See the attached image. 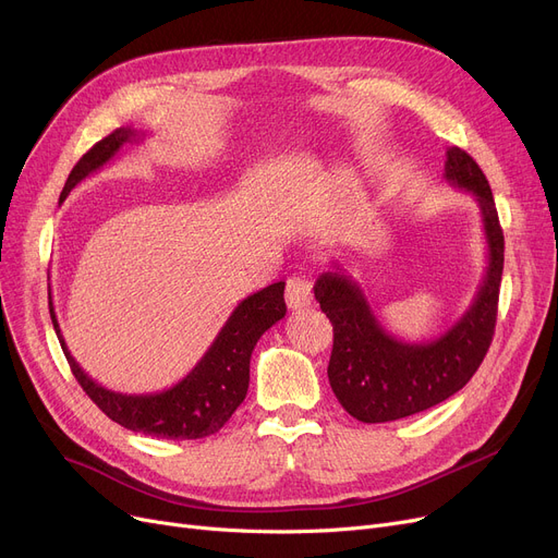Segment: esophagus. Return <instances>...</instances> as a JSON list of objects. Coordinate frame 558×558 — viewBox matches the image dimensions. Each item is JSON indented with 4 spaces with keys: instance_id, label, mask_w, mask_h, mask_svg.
Instances as JSON below:
<instances>
[{
    "instance_id": "34e87169",
    "label": "esophagus",
    "mask_w": 558,
    "mask_h": 558,
    "mask_svg": "<svg viewBox=\"0 0 558 558\" xmlns=\"http://www.w3.org/2000/svg\"><path fill=\"white\" fill-rule=\"evenodd\" d=\"M313 300V286L306 277H290L286 283V304L288 308H306Z\"/></svg>"
}]
</instances>
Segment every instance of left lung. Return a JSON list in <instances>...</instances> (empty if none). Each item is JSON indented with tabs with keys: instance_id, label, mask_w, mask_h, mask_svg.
<instances>
[{
	"instance_id": "left-lung-1",
	"label": "left lung",
	"mask_w": 558,
	"mask_h": 558,
	"mask_svg": "<svg viewBox=\"0 0 558 558\" xmlns=\"http://www.w3.org/2000/svg\"><path fill=\"white\" fill-rule=\"evenodd\" d=\"M445 179L480 204L488 245L486 277L457 325L436 340L404 342L381 327L361 286L340 268L323 272L313 286L333 325L327 367L331 390L361 422H392L445 402L472 379L493 342L504 270V233L493 191L482 168L459 147L447 149Z\"/></svg>"
}]
</instances>
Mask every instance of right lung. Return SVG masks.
<instances>
[{"label": "right lung", "mask_w": 558, "mask_h": 558, "mask_svg": "<svg viewBox=\"0 0 558 558\" xmlns=\"http://www.w3.org/2000/svg\"><path fill=\"white\" fill-rule=\"evenodd\" d=\"M141 138L143 134H138L136 129L120 126L113 134L93 145L72 168L61 193V202L70 195L76 183H82L88 174L109 163L122 145L136 143ZM283 286V281H277L245 298L233 308L214 344H210L189 375L168 390L145 395L116 392L93 381L70 354L51 300L49 315L72 375L106 415L122 424L124 429L145 436L195 440L220 432L231 413L243 404L250 388V359L254 344L286 315Z\"/></svg>", "instance_id": "right-lung-1"}]
</instances>
